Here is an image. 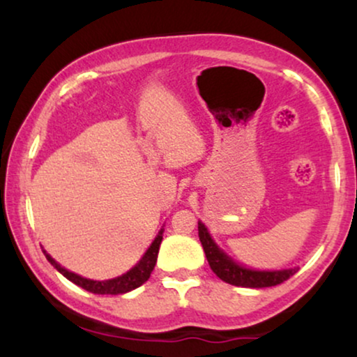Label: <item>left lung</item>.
I'll use <instances>...</instances> for the list:
<instances>
[{
  "mask_svg": "<svg viewBox=\"0 0 357 357\" xmlns=\"http://www.w3.org/2000/svg\"><path fill=\"white\" fill-rule=\"evenodd\" d=\"M198 236L202 242L203 250L206 253L208 263L211 270L216 273L218 278L229 282L232 286L241 287H270L281 284L289 280L297 270H282V271H253L248 268H243L232 261L226 253L219 250L216 243L213 242L211 236L208 234V229L204 224L198 222Z\"/></svg>",
  "mask_w": 357,
  "mask_h": 357,
  "instance_id": "1",
  "label": "left lung"
}]
</instances>
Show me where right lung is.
<instances>
[{
	"label": "right lung",
	"instance_id": "right-lung-1",
	"mask_svg": "<svg viewBox=\"0 0 357 357\" xmlns=\"http://www.w3.org/2000/svg\"><path fill=\"white\" fill-rule=\"evenodd\" d=\"M162 234H164V229H160L158 237L154 238L153 243H151L148 252L144 253V257L141 258L138 265L131 268L130 271H126L125 275L114 278V280H107V281H92V280H86V278H82L79 275H75V273L68 271L61 265H58V263L53 260L48 253H45V252L43 253H45L47 260L50 261L52 265L66 278V280L75 282V284L82 287V289L89 291V292H92V294L116 296V294H125V292L133 291V289H136V287L144 284V282L149 280L151 273H153L154 266H155V261H158V253H159L160 242H162Z\"/></svg>",
	"mask_w": 357,
	"mask_h": 357
}]
</instances>
